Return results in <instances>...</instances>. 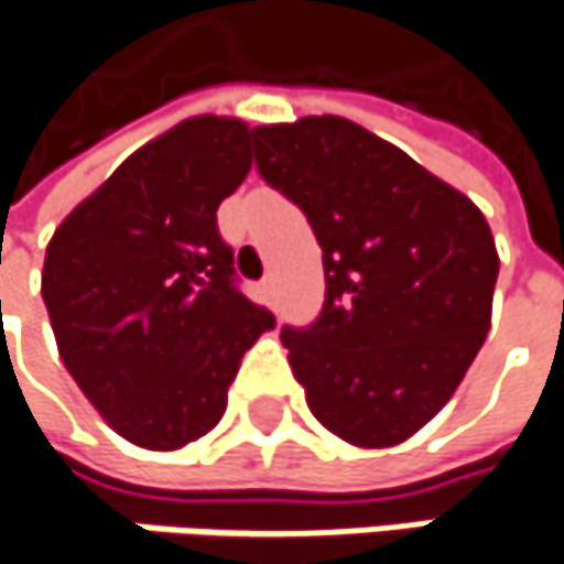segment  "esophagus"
I'll return each mask as SVG.
<instances>
[{"label":"esophagus","mask_w":564,"mask_h":564,"mask_svg":"<svg viewBox=\"0 0 564 564\" xmlns=\"http://www.w3.org/2000/svg\"><path fill=\"white\" fill-rule=\"evenodd\" d=\"M260 299L262 304H269V307L275 304V279H272V275H265L260 282Z\"/></svg>","instance_id":"esophagus-1"}]
</instances>
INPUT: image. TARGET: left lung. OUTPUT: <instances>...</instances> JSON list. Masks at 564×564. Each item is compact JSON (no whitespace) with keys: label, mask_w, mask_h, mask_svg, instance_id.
<instances>
[{"label":"left lung","mask_w":564,"mask_h":564,"mask_svg":"<svg viewBox=\"0 0 564 564\" xmlns=\"http://www.w3.org/2000/svg\"><path fill=\"white\" fill-rule=\"evenodd\" d=\"M257 170L324 250V307L282 327L307 408L352 446H394L453 398L491 327L498 250L453 185L366 128H253Z\"/></svg>","instance_id":"1"}]
</instances>
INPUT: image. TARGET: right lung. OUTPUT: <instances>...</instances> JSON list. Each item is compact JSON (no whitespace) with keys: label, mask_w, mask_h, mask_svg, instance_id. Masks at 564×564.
I'll list each match as a JSON object with an SVG mask.
<instances>
[{"label":"right lung","mask_w":564,"mask_h":564,"mask_svg":"<svg viewBox=\"0 0 564 564\" xmlns=\"http://www.w3.org/2000/svg\"><path fill=\"white\" fill-rule=\"evenodd\" d=\"M250 128L198 115L143 143L54 230L41 295L63 366L115 433L180 449L224 417L243 352L275 327L234 275L218 205Z\"/></svg>","instance_id":"right-lung-1"}]
</instances>
